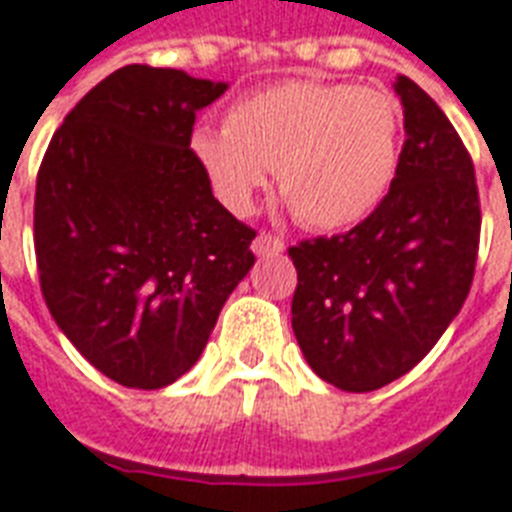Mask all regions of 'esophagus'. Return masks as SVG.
<instances>
[{
    "mask_svg": "<svg viewBox=\"0 0 512 512\" xmlns=\"http://www.w3.org/2000/svg\"><path fill=\"white\" fill-rule=\"evenodd\" d=\"M251 251L256 253V256H280V253L285 251V243H282L280 237H272L267 235V232H261V235L253 240Z\"/></svg>",
    "mask_w": 512,
    "mask_h": 512,
    "instance_id": "obj_1",
    "label": "esophagus"
}]
</instances>
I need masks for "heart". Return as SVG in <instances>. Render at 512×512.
<instances>
[{"mask_svg":"<svg viewBox=\"0 0 512 512\" xmlns=\"http://www.w3.org/2000/svg\"><path fill=\"white\" fill-rule=\"evenodd\" d=\"M402 110L394 94L346 81H280L235 102L224 132L192 134V155L227 211L248 216L277 174V190L312 230L362 222L399 166Z\"/></svg>","mask_w":512,"mask_h":512,"instance_id":"1","label":"heart"}]
</instances>
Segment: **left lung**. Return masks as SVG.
<instances>
[{
	"instance_id": "obj_1",
	"label": "left lung",
	"mask_w": 512,
	"mask_h": 512,
	"mask_svg": "<svg viewBox=\"0 0 512 512\" xmlns=\"http://www.w3.org/2000/svg\"><path fill=\"white\" fill-rule=\"evenodd\" d=\"M394 92L407 140L380 206L346 235L293 245V333L325 383L365 394L402 378L468 298L481 208L476 174L444 110L407 76Z\"/></svg>"
}]
</instances>
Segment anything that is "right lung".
Wrapping results in <instances>:
<instances>
[{"mask_svg": "<svg viewBox=\"0 0 512 512\" xmlns=\"http://www.w3.org/2000/svg\"><path fill=\"white\" fill-rule=\"evenodd\" d=\"M227 87L124 65L65 116L39 169L34 245L49 314L126 388L182 378L256 261V232L214 198L190 150L195 113Z\"/></svg>", "mask_w": 512, "mask_h": 512, "instance_id": "add662e5", "label": "right lung"}]
</instances>
